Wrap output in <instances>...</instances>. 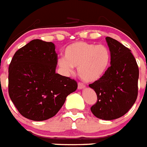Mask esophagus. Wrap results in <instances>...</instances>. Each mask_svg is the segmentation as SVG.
<instances>
[{
	"label": "esophagus",
	"instance_id": "esophagus-1",
	"mask_svg": "<svg viewBox=\"0 0 147 147\" xmlns=\"http://www.w3.org/2000/svg\"><path fill=\"white\" fill-rule=\"evenodd\" d=\"M85 88V85L82 83H78V89L79 90H82V89H84Z\"/></svg>",
	"mask_w": 147,
	"mask_h": 147
}]
</instances>
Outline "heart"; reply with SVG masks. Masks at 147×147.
Wrapping results in <instances>:
<instances>
[{"mask_svg":"<svg viewBox=\"0 0 147 147\" xmlns=\"http://www.w3.org/2000/svg\"><path fill=\"white\" fill-rule=\"evenodd\" d=\"M64 58L58 60V64L64 72L70 74L74 67L83 80L92 83L105 74L111 61L109 49L102 45L77 42L67 47Z\"/></svg>","mask_w":147,"mask_h":147,"instance_id":"heart-1","label":"heart"}]
</instances>
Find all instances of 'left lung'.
Instances as JSON below:
<instances>
[{
  "mask_svg": "<svg viewBox=\"0 0 147 147\" xmlns=\"http://www.w3.org/2000/svg\"><path fill=\"white\" fill-rule=\"evenodd\" d=\"M105 39L111 66L100 79L89 85L97 95V102L90 109L98 118L114 120L124 115L136 102L139 68L130 49L111 37Z\"/></svg>",
  "mask_w": 147,
  "mask_h": 147,
  "instance_id": "1",
  "label": "left lung"
}]
</instances>
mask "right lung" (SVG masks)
Listing matches in <instances>:
<instances>
[{"label": "right lung", "mask_w": 147, "mask_h": 147, "mask_svg": "<svg viewBox=\"0 0 147 147\" xmlns=\"http://www.w3.org/2000/svg\"><path fill=\"white\" fill-rule=\"evenodd\" d=\"M57 64L52 42L34 39L14 54L8 69V92L23 117L36 121L52 118L77 89V81L55 73Z\"/></svg>", "instance_id": "obj_1"}]
</instances>
